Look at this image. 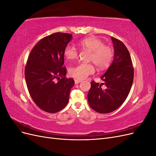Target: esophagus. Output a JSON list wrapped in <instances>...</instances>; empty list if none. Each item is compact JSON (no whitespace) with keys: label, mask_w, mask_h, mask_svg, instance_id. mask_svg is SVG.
Wrapping results in <instances>:
<instances>
[{"label":"esophagus","mask_w":156,"mask_h":156,"mask_svg":"<svg viewBox=\"0 0 156 156\" xmlns=\"http://www.w3.org/2000/svg\"><path fill=\"white\" fill-rule=\"evenodd\" d=\"M81 80H78V79H75V84H78L79 83H81Z\"/></svg>","instance_id":"1"}]
</instances>
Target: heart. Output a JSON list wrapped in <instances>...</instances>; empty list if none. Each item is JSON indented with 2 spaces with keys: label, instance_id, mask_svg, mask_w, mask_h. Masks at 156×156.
Returning <instances> with one entry per match:
<instances>
[{
  "label": "heart",
  "instance_id": "heart-1",
  "mask_svg": "<svg viewBox=\"0 0 156 156\" xmlns=\"http://www.w3.org/2000/svg\"><path fill=\"white\" fill-rule=\"evenodd\" d=\"M77 45L83 49L91 51L89 60L100 69H104L110 66L114 56V51L111 47L104 45L101 40L90 37L79 41ZM64 55L68 60H73L77 58L78 51L75 46L68 44L64 49ZM94 72L95 68L92 63L80 62L69 69L70 76L78 79H85Z\"/></svg>",
  "mask_w": 156,
  "mask_h": 156
}]
</instances>
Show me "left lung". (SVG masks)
<instances>
[{"label": "left lung", "instance_id": "left-lung-1", "mask_svg": "<svg viewBox=\"0 0 156 156\" xmlns=\"http://www.w3.org/2000/svg\"><path fill=\"white\" fill-rule=\"evenodd\" d=\"M114 60L101 77V84L92 81L88 94L89 105L99 113H108L119 108L128 96L133 81L134 69L129 51L123 42L111 37ZM104 84L105 87L101 86Z\"/></svg>", "mask_w": 156, "mask_h": 156}]
</instances>
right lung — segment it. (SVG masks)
Listing matches in <instances>:
<instances>
[{
	"mask_svg": "<svg viewBox=\"0 0 156 156\" xmlns=\"http://www.w3.org/2000/svg\"><path fill=\"white\" fill-rule=\"evenodd\" d=\"M72 39V35L68 33L49 35L37 42L28 58L25 68L27 86L33 101L45 112H57L68 103L75 82L66 78L64 51Z\"/></svg>",
	"mask_w": 156,
	"mask_h": 156,
	"instance_id": "1",
	"label": "right lung"
}]
</instances>
